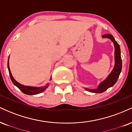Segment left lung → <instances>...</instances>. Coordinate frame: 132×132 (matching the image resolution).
<instances>
[{"label": "left lung", "instance_id": "1", "mask_svg": "<svg viewBox=\"0 0 132 132\" xmlns=\"http://www.w3.org/2000/svg\"><path fill=\"white\" fill-rule=\"evenodd\" d=\"M102 38H108L113 43L115 47V65L113 70L110 72V75L107 76L104 81H103L98 86L97 88L95 89H90L85 88L87 91L94 93H102L105 91L107 89L114 85L119 78L120 74L122 71V59L120 55V48L119 44L116 42L115 38L112 35L105 34L102 36Z\"/></svg>", "mask_w": 132, "mask_h": 132}]
</instances>
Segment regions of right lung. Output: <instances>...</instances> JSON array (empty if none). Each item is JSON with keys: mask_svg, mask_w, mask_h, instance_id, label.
Returning a JSON list of instances; mask_svg holds the SVG:
<instances>
[{"mask_svg": "<svg viewBox=\"0 0 132 132\" xmlns=\"http://www.w3.org/2000/svg\"><path fill=\"white\" fill-rule=\"evenodd\" d=\"M8 60V63H7V66H8V69L9 72V75H10V79H11V81H12L13 84L15 86L19 88L20 90L22 91L23 93L27 95H35V94H40L41 92H43L44 90L46 89L47 87L49 86V84H47L46 86H43V87H32V86H24L22 84H20L19 82H18L17 81L13 78L11 73V71H10V68H9V62Z\"/></svg>", "mask_w": 132, "mask_h": 132, "instance_id": "1", "label": "right lung"}]
</instances>
